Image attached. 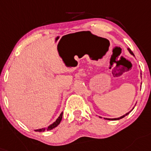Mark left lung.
Returning <instances> with one entry per match:
<instances>
[{
  "label": "left lung",
  "mask_w": 151,
  "mask_h": 151,
  "mask_svg": "<svg viewBox=\"0 0 151 151\" xmlns=\"http://www.w3.org/2000/svg\"><path fill=\"white\" fill-rule=\"evenodd\" d=\"M128 50H129V52H130V54H132V55H134V54H133V52L131 51V50H130V49H128ZM128 114H129V113H127V114H125V115H124V116H121V117H118V118H114V119H107V120H115V121H116V120H120V119L123 118V117H124V116H126V115Z\"/></svg>",
  "instance_id": "8db88e82"
}]
</instances>
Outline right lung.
Listing matches in <instances>:
<instances>
[{
	"mask_svg": "<svg viewBox=\"0 0 151 151\" xmlns=\"http://www.w3.org/2000/svg\"><path fill=\"white\" fill-rule=\"evenodd\" d=\"M62 116H63V113H61V114H60V116H59V117H58V118L57 119L55 122H54V123H53V124H52L51 125H50V126L48 127L47 130H52V129H54V127H56L58 126V125L59 124H60V121H61ZM44 130H45V128L39 129V130H36V131H40V132H41V131H44Z\"/></svg>",
	"mask_w": 151,
	"mask_h": 151,
	"instance_id": "add662e5",
	"label": "right lung"
}]
</instances>
